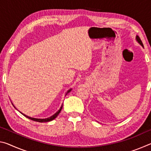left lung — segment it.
Segmentation results:
<instances>
[{"instance_id": "obj_1", "label": "left lung", "mask_w": 151, "mask_h": 151, "mask_svg": "<svg viewBox=\"0 0 151 151\" xmlns=\"http://www.w3.org/2000/svg\"><path fill=\"white\" fill-rule=\"evenodd\" d=\"M136 39H137V42L139 43V44L142 46V47H144V46H143V44H142V41H141V40H140V39L139 38V36H137L136 37Z\"/></svg>"}]
</instances>
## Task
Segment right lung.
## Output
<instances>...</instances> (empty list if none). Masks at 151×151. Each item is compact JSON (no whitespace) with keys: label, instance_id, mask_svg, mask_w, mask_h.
Listing matches in <instances>:
<instances>
[{"label":"right lung","instance_id":"1","mask_svg":"<svg viewBox=\"0 0 151 151\" xmlns=\"http://www.w3.org/2000/svg\"><path fill=\"white\" fill-rule=\"evenodd\" d=\"M72 90V88H70V89H69V90H68L67 92H66V94H67L68 93H69V92H70V91ZM12 105H13V104H12ZM63 104H62V106H61V107L60 108V109L58 110V111L56 112L55 114H53L52 116H50V117H48V118H47V119H36V118H32V117H30V116H27L26 114H23V113H21L23 114V115L24 116H26L27 118H28V119H30V120H32V121H37V122H49V121H52V120H54L56 117H57L58 115V114L60 113V111H61V110H62V108H63ZM13 106L15 108V106L13 105Z\"/></svg>","mask_w":151,"mask_h":151}]
</instances>
